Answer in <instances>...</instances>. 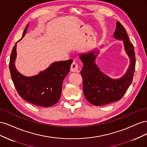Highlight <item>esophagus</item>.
<instances>
[{
	"mask_svg": "<svg viewBox=\"0 0 147 147\" xmlns=\"http://www.w3.org/2000/svg\"><path fill=\"white\" fill-rule=\"evenodd\" d=\"M70 70L73 72H78V65L75 61H74L70 66Z\"/></svg>",
	"mask_w": 147,
	"mask_h": 147,
	"instance_id": "esophagus-1",
	"label": "esophagus"
}]
</instances>
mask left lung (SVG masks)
Segmentation results:
<instances>
[{
	"label": "left lung",
	"mask_w": 147,
	"mask_h": 147,
	"mask_svg": "<svg viewBox=\"0 0 147 147\" xmlns=\"http://www.w3.org/2000/svg\"><path fill=\"white\" fill-rule=\"evenodd\" d=\"M113 34L116 39L123 40L124 49L130 59L129 68L121 78L112 79L101 72L95 64L96 57L99 53L95 55V52L97 51L80 55L83 64L80 73L84 94L88 101L96 106L108 104L121 99L131 84L135 72L134 46L129 41L126 29L118 21L117 22V28Z\"/></svg>",
	"instance_id": "1"
}]
</instances>
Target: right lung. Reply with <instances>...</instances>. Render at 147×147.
<instances>
[{"mask_svg": "<svg viewBox=\"0 0 147 147\" xmlns=\"http://www.w3.org/2000/svg\"><path fill=\"white\" fill-rule=\"evenodd\" d=\"M28 24L22 38L28 30ZM17 42L12 50L9 63L11 79L17 92L22 98L35 105L48 107L55 105L60 99L63 82L70 72V67L73 61L55 62L38 75L26 77L15 67Z\"/></svg>", "mask_w": 147, "mask_h": 147, "instance_id": "right-lung-1", "label": "right lung"}]
</instances>
